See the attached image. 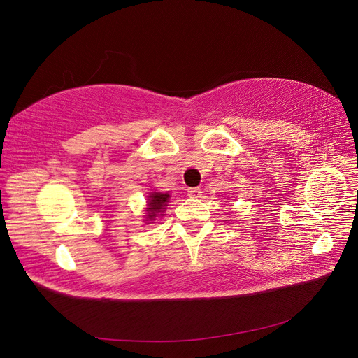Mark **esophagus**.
Instances as JSON below:
<instances>
[{
    "mask_svg": "<svg viewBox=\"0 0 358 358\" xmlns=\"http://www.w3.org/2000/svg\"><path fill=\"white\" fill-rule=\"evenodd\" d=\"M187 194L192 197V199H199L201 196V189L197 188V187H193V188H188L187 189Z\"/></svg>",
    "mask_w": 358,
    "mask_h": 358,
    "instance_id": "1",
    "label": "esophagus"
}]
</instances>
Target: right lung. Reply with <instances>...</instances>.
<instances>
[{"label":"right lung","instance_id":"add662e5","mask_svg":"<svg viewBox=\"0 0 358 358\" xmlns=\"http://www.w3.org/2000/svg\"><path fill=\"white\" fill-rule=\"evenodd\" d=\"M170 200V194L169 193H150L148 196V207H147V220L145 222H151L155 220V217H158V213L165 211V206H169ZM162 216V214H159Z\"/></svg>","mask_w":358,"mask_h":358}]
</instances>
